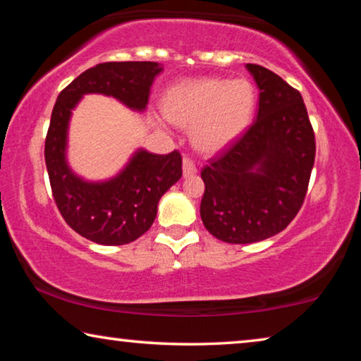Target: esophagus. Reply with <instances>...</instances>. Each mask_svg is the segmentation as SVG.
<instances>
[{"mask_svg":"<svg viewBox=\"0 0 361 361\" xmlns=\"http://www.w3.org/2000/svg\"><path fill=\"white\" fill-rule=\"evenodd\" d=\"M195 173H197V167H195V164L189 157L183 159V175H185L186 178H191V176H194Z\"/></svg>","mask_w":361,"mask_h":361,"instance_id":"obj_1","label":"esophagus"}]
</instances>
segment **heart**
<instances>
[{
    "label": "heart",
    "mask_w": 361,
    "mask_h": 361,
    "mask_svg": "<svg viewBox=\"0 0 361 361\" xmlns=\"http://www.w3.org/2000/svg\"><path fill=\"white\" fill-rule=\"evenodd\" d=\"M256 106L253 84L247 79L200 78L173 85L164 109L176 124H192V143L216 152L234 143L252 122Z\"/></svg>",
    "instance_id": "1"
}]
</instances>
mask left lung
Instances as JSON below:
<instances>
[{"instance_id":"1","label":"left lung","mask_w":361,"mask_h":361,"mask_svg":"<svg viewBox=\"0 0 361 361\" xmlns=\"http://www.w3.org/2000/svg\"><path fill=\"white\" fill-rule=\"evenodd\" d=\"M259 89L256 119L202 169V223L216 239L253 243L298 215L315 161V135L301 94L264 66L247 63Z\"/></svg>"}]
</instances>
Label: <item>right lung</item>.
I'll return each mask as SVG.
<instances>
[{
  "label": "right lung",
  "mask_w": 361,
  "mask_h": 361,
  "mask_svg": "<svg viewBox=\"0 0 361 361\" xmlns=\"http://www.w3.org/2000/svg\"><path fill=\"white\" fill-rule=\"evenodd\" d=\"M161 71L157 62L99 63L66 85L54 105L44 146L54 200L73 231L100 245L130 243L151 228L159 200L181 178V154L138 149L113 178L85 181L66 162L71 111L85 94L114 97L126 106L143 111L152 81Z\"/></svg>",
  "instance_id": "add662e5"
}]
</instances>
